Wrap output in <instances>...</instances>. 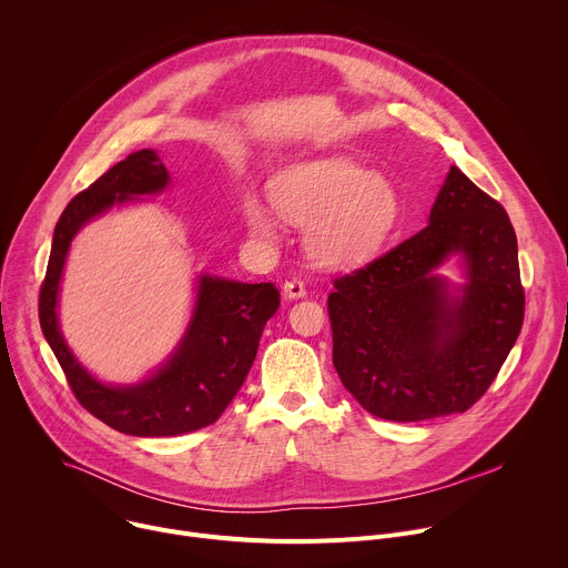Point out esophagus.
Instances as JSON below:
<instances>
[{"label":"esophagus","instance_id":"obj_1","mask_svg":"<svg viewBox=\"0 0 568 568\" xmlns=\"http://www.w3.org/2000/svg\"><path fill=\"white\" fill-rule=\"evenodd\" d=\"M283 294H285V298H303L305 296V285L301 283V281H296V278H292V281H287L285 285H283Z\"/></svg>","mask_w":568,"mask_h":568}]
</instances>
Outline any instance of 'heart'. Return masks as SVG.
<instances>
[{
  "mask_svg": "<svg viewBox=\"0 0 568 568\" xmlns=\"http://www.w3.org/2000/svg\"><path fill=\"white\" fill-rule=\"evenodd\" d=\"M272 206L305 224V247L321 265L353 267L375 256L402 220V193L395 182L344 154L318 156L281 171L270 184ZM258 195L242 206L247 229L276 235V215Z\"/></svg>",
  "mask_w": 568,
  "mask_h": 568,
  "instance_id": "1",
  "label": "heart"
}]
</instances>
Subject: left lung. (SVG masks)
I'll list each match as a JSON object with an SVG mask.
<instances>
[{
	"instance_id": "8db88e82",
	"label": "left lung",
	"mask_w": 568,
	"mask_h": 568,
	"mask_svg": "<svg viewBox=\"0 0 568 568\" xmlns=\"http://www.w3.org/2000/svg\"><path fill=\"white\" fill-rule=\"evenodd\" d=\"M452 257L463 284L437 272ZM333 285V364L368 414L393 423L467 412L524 323L510 217L456 166L420 233Z\"/></svg>"
}]
</instances>
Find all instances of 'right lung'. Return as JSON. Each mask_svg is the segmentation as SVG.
<instances>
[{
  "mask_svg": "<svg viewBox=\"0 0 568 568\" xmlns=\"http://www.w3.org/2000/svg\"><path fill=\"white\" fill-rule=\"evenodd\" d=\"M171 186L154 150L128 154L62 211L40 290V326L67 382L83 407L108 427L139 438L180 436L215 423L245 382L267 318L281 305L272 283H240L200 274L184 337L148 377L108 384L94 377L67 346L58 321V294L71 240L112 206L141 202Z\"/></svg>",
  "mask_w": 568,
  "mask_h": 568,
  "instance_id": "right-lung-1",
  "label": "right lung"
}]
</instances>
